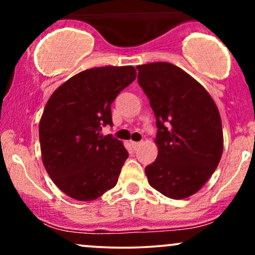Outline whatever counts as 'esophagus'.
Masks as SVG:
<instances>
[{
    "mask_svg": "<svg viewBox=\"0 0 255 255\" xmlns=\"http://www.w3.org/2000/svg\"><path fill=\"white\" fill-rule=\"evenodd\" d=\"M130 145H131V147L134 148V150H136V148L139 147V146H140V142H136V141H131V142H130Z\"/></svg>",
    "mask_w": 255,
    "mask_h": 255,
    "instance_id": "esophagus-1",
    "label": "esophagus"
}]
</instances>
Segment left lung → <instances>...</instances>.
I'll use <instances>...</instances> for the list:
<instances>
[{
  "mask_svg": "<svg viewBox=\"0 0 255 255\" xmlns=\"http://www.w3.org/2000/svg\"><path fill=\"white\" fill-rule=\"evenodd\" d=\"M136 68L158 128L157 158L145 168L148 183L168 198L191 197L211 177L223 153L217 105L203 85L175 64Z\"/></svg>",
  "mask_w": 255,
  "mask_h": 255,
  "instance_id": "8db88e82",
  "label": "left lung"
}]
</instances>
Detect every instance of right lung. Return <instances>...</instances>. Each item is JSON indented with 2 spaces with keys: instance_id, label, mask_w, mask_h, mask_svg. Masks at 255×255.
<instances>
[{
  "instance_id": "right-lung-1",
  "label": "right lung",
  "mask_w": 255,
  "mask_h": 255,
  "mask_svg": "<svg viewBox=\"0 0 255 255\" xmlns=\"http://www.w3.org/2000/svg\"><path fill=\"white\" fill-rule=\"evenodd\" d=\"M135 78L133 66L86 69L49 98L39 121L42 160L68 197L95 200L118 183L128 152L121 140L101 130L113 125L111 103Z\"/></svg>"
}]
</instances>
